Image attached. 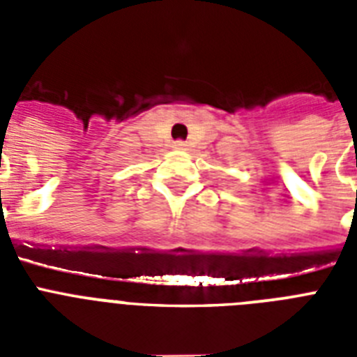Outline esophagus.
Returning a JSON list of instances; mask_svg holds the SVG:
<instances>
[{
  "label": "esophagus",
  "instance_id": "esophagus-1",
  "mask_svg": "<svg viewBox=\"0 0 357 357\" xmlns=\"http://www.w3.org/2000/svg\"><path fill=\"white\" fill-rule=\"evenodd\" d=\"M174 150H185V144L183 142H179V140L178 142H174Z\"/></svg>",
  "mask_w": 357,
  "mask_h": 357
}]
</instances>
